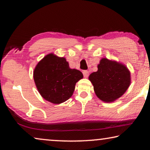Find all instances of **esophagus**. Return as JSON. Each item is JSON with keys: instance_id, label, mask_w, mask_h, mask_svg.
<instances>
[{"instance_id": "obj_1", "label": "esophagus", "mask_w": 150, "mask_h": 150, "mask_svg": "<svg viewBox=\"0 0 150 150\" xmlns=\"http://www.w3.org/2000/svg\"><path fill=\"white\" fill-rule=\"evenodd\" d=\"M83 76H84V77L87 78L88 77V74H89V73H88V71L84 70L83 71Z\"/></svg>"}]
</instances>
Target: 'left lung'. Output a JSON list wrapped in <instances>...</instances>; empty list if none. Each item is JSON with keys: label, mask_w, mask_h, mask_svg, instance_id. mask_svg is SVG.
I'll return each mask as SVG.
<instances>
[{"label": "left lung", "mask_w": 150, "mask_h": 150, "mask_svg": "<svg viewBox=\"0 0 150 150\" xmlns=\"http://www.w3.org/2000/svg\"><path fill=\"white\" fill-rule=\"evenodd\" d=\"M96 95L105 102H113L123 95L130 84V73L126 66L106 58L98 71L89 75Z\"/></svg>", "instance_id": "obj_1"}]
</instances>
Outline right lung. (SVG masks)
<instances>
[{
    "instance_id": "obj_1",
    "label": "right lung",
    "mask_w": 150,
    "mask_h": 150,
    "mask_svg": "<svg viewBox=\"0 0 150 150\" xmlns=\"http://www.w3.org/2000/svg\"><path fill=\"white\" fill-rule=\"evenodd\" d=\"M83 77L80 71L70 69L63 57L51 54L38 63L34 79L38 90L44 99L59 104L72 96L76 83Z\"/></svg>"
}]
</instances>
